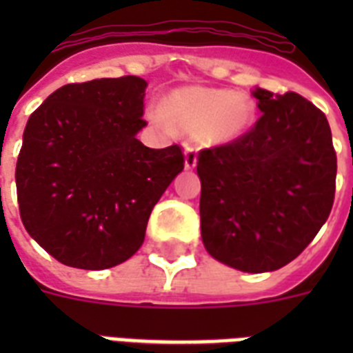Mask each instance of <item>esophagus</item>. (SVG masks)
<instances>
[{"mask_svg":"<svg viewBox=\"0 0 353 353\" xmlns=\"http://www.w3.org/2000/svg\"><path fill=\"white\" fill-rule=\"evenodd\" d=\"M196 161H198V148L187 144V146H185V166L190 170V168L196 166Z\"/></svg>","mask_w":353,"mask_h":353,"instance_id":"obj_1","label":"esophagus"}]
</instances>
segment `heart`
<instances>
[{
    "label": "heart",
    "mask_w": 353,
    "mask_h": 353,
    "mask_svg": "<svg viewBox=\"0 0 353 353\" xmlns=\"http://www.w3.org/2000/svg\"><path fill=\"white\" fill-rule=\"evenodd\" d=\"M254 115L251 99L241 93L207 88H185L168 97L150 117L159 124H176L190 135H205L210 143H229L245 132Z\"/></svg>",
    "instance_id": "b5f03b06"
}]
</instances>
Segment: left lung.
Here are the masks:
<instances>
[{"instance_id": "1", "label": "left lung", "mask_w": 353, "mask_h": 353, "mask_svg": "<svg viewBox=\"0 0 353 353\" xmlns=\"http://www.w3.org/2000/svg\"><path fill=\"white\" fill-rule=\"evenodd\" d=\"M262 112L231 143L199 150L201 238L220 262L265 273L295 260L328 220L337 155L328 119L288 91L254 90Z\"/></svg>"}]
</instances>
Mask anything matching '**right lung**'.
Wrapping results in <instances>:
<instances>
[{"instance_id":"1","label":"right lung","mask_w":353,"mask_h":353,"mask_svg":"<svg viewBox=\"0 0 353 353\" xmlns=\"http://www.w3.org/2000/svg\"><path fill=\"white\" fill-rule=\"evenodd\" d=\"M139 77L65 84L32 112L16 163L25 229L69 268L108 269L143 245L154 205L183 170L181 146L154 150Z\"/></svg>"}]
</instances>
